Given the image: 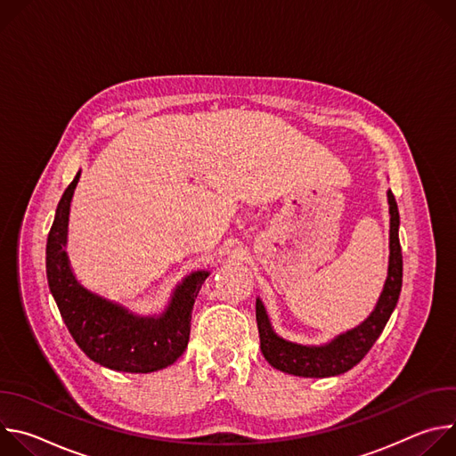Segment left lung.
<instances>
[{
	"instance_id": "left-lung-1",
	"label": "left lung",
	"mask_w": 456,
	"mask_h": 456,
	"mask_svg": "<svg viewBox=\"0 0 456 456\" xmlns=\"http://www.w3.org/2000/svg\"><path fill=\"white\" fill-rule=\"evenodd\" d=\"M389 204V262L387 278L373 312L359 327L338 336L327 345L306 346L280 338L267 315L262 299H256V321L259 346L264 357L280 371L297 377H334L352 370L370 352L386 322L397 306L403 289V250L399 241V208L392 191H387Z\"/></svg>"
}]
</instances>
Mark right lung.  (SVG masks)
<instances>
[{"instance_id": "right-lung-1", "label": "right lung", "mask_w": 456, "mask_h": 456, "mask_svg": "<svg viewBox=\"0 0 456 456\" xmlns=\"http://www.w3.org/2000/svg\"><path fill=\"white\" fill-rule=\"evenodd\" d=\"M81 171L62 192L46 241V278L61 317L79 348L101 366L150 373L173 364L187 348L191 312L208 271L183 278L160 315H137L85 289L74 276L64 245L74 189Z\"/></svg>"}]
</instances>
